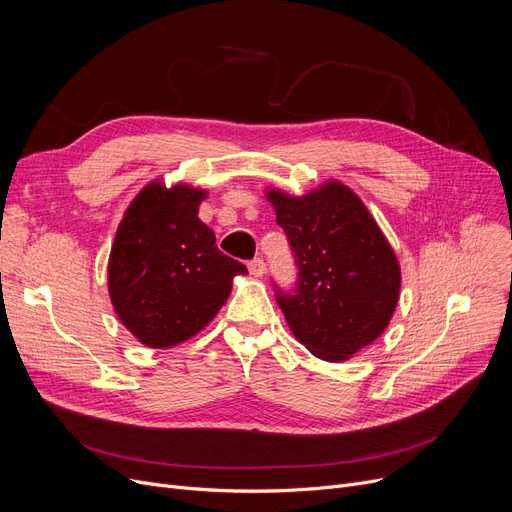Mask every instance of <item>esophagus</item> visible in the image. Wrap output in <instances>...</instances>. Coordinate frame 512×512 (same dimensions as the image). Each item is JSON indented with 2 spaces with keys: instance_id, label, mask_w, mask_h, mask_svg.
<instances>
[{
  "instance_id": "obj_1",
  "label": "esophagus",
  "mask_w": 512,
  "mask_h": 512,
  "mask_svg": "<svg viewBox=\"0 0 512 512\" xmlns=\"http://www.w3.org/2000/svg\"><path fill=\"white\" fill-rule=\"evenodd\" d=\"M249 272H251V276H255V278L263 276V274H265V261H263L261 257L251 259V261H249Z\"/></svg>"
}]
</instances>
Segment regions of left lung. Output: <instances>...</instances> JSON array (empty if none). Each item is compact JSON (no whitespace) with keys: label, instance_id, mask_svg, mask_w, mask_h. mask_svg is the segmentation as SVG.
I'll list each match as a JSON object with an SVG mask.
<instances>
[{"label":"left lung","instance_id":"left-lung-1","mask_svg":"<svg viewBox=\"0 0 512 512\" xmlns=\"http://www.w3.org/2000/svg\"><path fill=\"white\" fill-rule=\"evenodd\" d=\"M297 265L276 301L292 334L315 357L344 361L378 338L396 309L400 267L361 199L338 182L305 197L270 193Z\"/></svg>","mask_w":512,"mask_h":512}]
</instances>
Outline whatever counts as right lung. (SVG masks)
<instances>
[{"label":"right lung","instance_id":"1","mask_svg":"<svg viewBox=\"0 0 512 512\" xmlns=\"http://www.w3.org/2000/svg\"><path fill=\"white\" fill-rule=\"evenodd\" d=\"M203 191L161 182L145 186L124 213L107 265V286L122 324L151 348L203 330L247 274L224 255L199 218Z\"/></svg>","mask_w":512,"mask_h":512}]
</instances>
